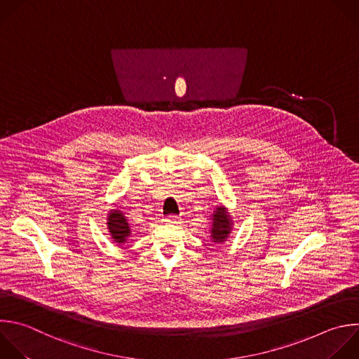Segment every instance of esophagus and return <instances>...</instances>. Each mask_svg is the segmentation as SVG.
<instances>
[{
	"instance_id": "1",
	"label": "esophagus",
	"mask_w": 359,
	"mask_h": 359,
	"mask_svg": "<svg viewBox=\"0 0 359 359\" xmlns=\"http://www.w3.org/2000/svg\"><path fill=\"white\" fill-rule=\"evenodd\" d=\"M163 221L166 224H176L177 222V215H168V217L163 218Z\"/></svg>"
}]
</instances>
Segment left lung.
I'll return each instance as SVG.
<instances>
[{
  "instance_id": "left-lung-1",
  "label": "left lung",
  "mask_w": 359,
  "mask_h": 359,
  "mask_svg": "<svg viewBox=\"0 0 359 359\" xmlns=\"http://www.w3.org/2000/svg\"><path fill=\"white\" fill-rule=\"evenodd\" d=\"M211 217V240L214 244H222L232 231L231 215L224 205H218Z\"/></svg>"
}]
</instances>
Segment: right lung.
I'll return each mask as SVG.
<instances>
[{"mask_svg":"<svg viewBox=\"0 0 359 359\" xmlns=\"http://www.w3.org/2000/svg\"><path fill=\"white\" fill-rule=\"evenodd\" d=\"M107 226L114 243L121 245L128 241L131 235V226L124 212L119 210H111L107 217Z\"/></svg>","mask_w":359,"mask_h":359,"instance_id":"right-lung-1","label":"right lung"}]
</instances>
